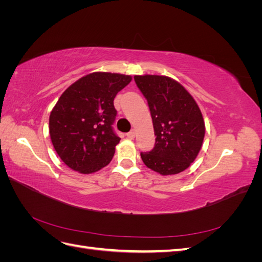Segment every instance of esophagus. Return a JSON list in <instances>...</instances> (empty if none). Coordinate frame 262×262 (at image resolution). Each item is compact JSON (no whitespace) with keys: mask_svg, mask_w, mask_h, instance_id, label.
<instances>
[{"mask_svg":"<svg viewBox=\"0 0 262 262\" xmlns=\"http://www.w3.org/2000/svg\"><path fill=\"white\" fill-rule=\"evenodd\" d=\"M134 137H136V131L134 130H131L130 132L126 133V138L128 139H134Z\"/></svg>","mask_w":262,"mask_h":262,"instance_id":"34e87169","label":"esophagus"}]
</instances>
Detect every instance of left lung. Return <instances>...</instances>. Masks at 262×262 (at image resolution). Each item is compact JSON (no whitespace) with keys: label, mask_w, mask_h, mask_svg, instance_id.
I'll return each mask as SVG.
<instances>
[{"label":"left lung","mask_w":262,"mask_h":262,"mask_svg":"<svg viewBox=\"0 0 262 262\" xmlns=\"http://www.w3.org/2000/svg\"><path fill=\"white\" fill-rule=\"evenodd\" d=\"M134 81L147 100L156 136L153 149L141 152L142 161L163 176L184 171L204 139L200 108L185 87L168 76L136 75Z\"/></svg>","instance_id":"1"}]
</instances>
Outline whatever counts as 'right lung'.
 Instances as JSON below:
<instances>
[{
  "mask_svg": "<svg viewBox=\"0 0 262 262\" xmlns=\"http://www.w3.org/2000/svg\"><path fill=\"white\" fill-rule=\"evenodd\" d=\"M131 80L130 75L95 72L61 95L50 114L49 132L55 152L70 168L92 173L113 160L120 141L113 128L114 99Z\"/></svg>",
  "mask_w": 262,
  "mask_h": 262,
  "instance_id": "right-lung-1",
  "label": "right lung"
}]
</instances>
